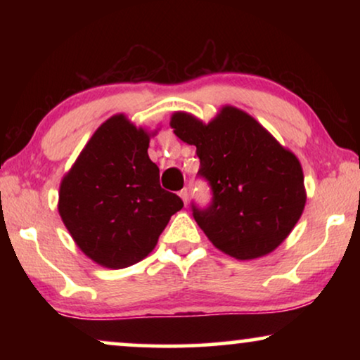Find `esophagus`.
<instances>
[{
    "instance_id": "obj_1",
    "label": "esophagus",
    "mask_w": 360,
    "mask_h": 360,
    "mask_svg": "<svg viewBox=\"0 0 360 360\" xmlns=\"http://www.w3.org/2000/svg\"><path fill=\"white\" fill-rule=\"evenodd\" d=\"M179 195H180V198H181V200H184V203H185V205H186V203H188V190H186V188H184V190H181V191H180V193H179Z\"/></svg>"
}]
</instances>
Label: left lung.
<instances>
[{
  "label": "left lung",
  "instance_id": "obj_1",
  "mask_svg": "<svg viewBox=\"0 0 360 360\" xmlns=\"http://www.w3.org/2000/svg\"><path fill=\"white\" fill-rule=\"evenodd\" d=\"M176 137L196 147L198 176L211 201L193 218L216 248L245 260L283 243L303 213L307 193L297 157L283 149L248 112L224 106L210 124L175 112Z\"/></svg>",
  "mask_w": 360,
  "mask_h": 360
}]
</instances>
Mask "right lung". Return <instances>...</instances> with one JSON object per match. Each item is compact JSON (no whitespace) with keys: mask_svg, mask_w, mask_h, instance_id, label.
<instances>
[{"mask_svg":"<svg viewBox=\"0 0 360 360\" xmlns=\"http://www.w3.org/2000/svg\"><path fill=\"white\" fill-rule=\"evenodd\" d=\"M149 134L126 116L98 127L63 176L58 213L83 252L96 264L124 269L155 248L170 216L184 208L164 190L149 159Z\"/></svg>","mask_w":360,"mask_h":360,"instance_id":"obj_1","label":"right lung"}]
</instances>
